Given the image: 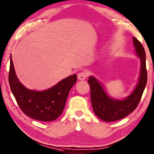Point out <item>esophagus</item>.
Returning <instances> with one entry per match:
<instances>
[{"label": "esophagus", "mask_w": 154, "mask_h": 154, "mask_svg": "<svg viewBox=\"0 0 154 154\" xmlns=\"http://www.w3.org/2000/svg\"><path fill=\"white\" fill-rule=\"evenodd\" d=\"M77 77L79 80H84L87 77V72L85 71L79 72L77 75Z\"/></svg>", "instance_id": "obj_1"}]
</instances>
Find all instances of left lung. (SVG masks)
I'll return each mask as SVG.
<instances>
[{"label":"left lung","instance_id":"left-lung-1","mask_svg":"<svg viewBox=\"0 0 154 154\" xmlns=\"http://www.w3.org/2000/svg\"><path fill=\"white\" fill-rule=\"evenodd\" d=\"M135 52L140 59V73L137 86L131 94L123 100L114 99L106 94L103 86L96 78L90 76L88 82L90 87L91 103L94 114L102 121L112 122L125 118L136 108L147 84L146 55L141 43L133 37Z\"/></svg>","mask_w":154,"mask_h":154}]
</instances>
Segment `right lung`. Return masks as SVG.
Returning a JSON list of instances; mask_svg holds the SVG:
<instances>
[{"instance_id":"add662e5","label":"right lung","mask_w":154,"mask_h":154,"mask_svg":"<svg viewBox=\"0 0 154 154\" xmlns=\"http://www.w3.org/2000/svg\"><path fill=\"white\" fill-rule=\"evenodd\" d=\"M76 82L77 75H72L48 90H29L17 78L11 55L9 72L11 90L21 110L35 120L52 121L57 119L64 110L68 93Z\"/></svg>"}]
</instances>
